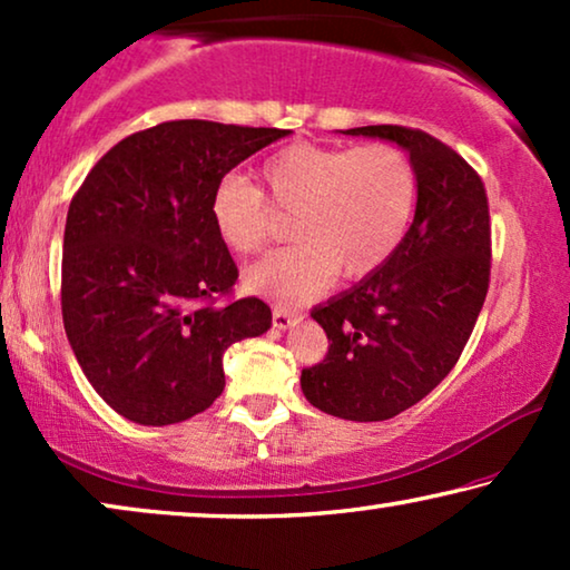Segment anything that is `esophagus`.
Segmentation results:
<instances>
[{
  "mask_svg": "<svg viewBox=\"0 0 570 570\" xmlns=\"http://www.w3.org/2000/svg\"><path fill=\"white\" fill-rule=\"evenodd\" d=\"M298 322L301 316L293 314V311L279 308V306H275V311H272V324H275L277 330H291V326H295Z\"/></svg>",
  "mask_w": 570,
  "mask_h": 570,
  "instance_id": "obj_1",
  "label": "esophagus"
}]
</instances>
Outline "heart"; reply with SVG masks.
<instances>
[{"label":"heart","mask_w":570,"mask_h":570,"mask_svg":"<svg viewBox=\"0 0 570 570\" xmlns=\"http://www.w3.org/2000/svg\"><path fill=\"white\" fill-rule=\"evenodd\" d=\"M272 207L291 213L279 248L248 269V285L279 303H303L332 277H368L402 244L417 205V170L402 147L291 145L262 163ZM262 189L240 176H223L209 213L220 238L238 254H256L272 230Z\"/></svg>","instance_id":"obj_1"}]
</instances>
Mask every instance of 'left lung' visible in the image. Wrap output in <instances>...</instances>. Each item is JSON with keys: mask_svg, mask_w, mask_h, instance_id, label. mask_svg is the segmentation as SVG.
<instances>
[{"mask_svg": "<svg viewBox=\"0 0 570 570\" xmlns=\"http://www.w3.org/2000/svg\"><path fill=\"white\" fill-rule=\"evenodd\" d=\"M345 135L410 153L417 209L384 267L311 311L330 350L301 371V389L326 415L376 423L431 394L462 355L490 285V209L478 170L428 131L379 124Z\"/></svg>", "mask_w": 570, "mask_h": 570, "instance_id": "obj_1", "label": "left lung"}]
</instances>
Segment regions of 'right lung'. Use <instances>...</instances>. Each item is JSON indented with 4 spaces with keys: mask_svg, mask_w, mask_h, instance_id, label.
<instances>
[{
    "mask_svg": "<svg viewBox=\"0 0 570 570\" xmlns=\"http://www.w3.org/2000/svg\"><path fill=\"white\" fill-rule=\"evenodd\" d=\"M291 135L202 119L135 131L69 202L61 316L92 389L131 423L174 425L225 389L223 353L272 311L233 298L238 267L209 202L240 160Z\"/></svg>",
    "mask_w": 570,
    "mask_h": 570,
    "instance_id": "right-lung-1",
    "label": "right lung"
}]
</instances>
